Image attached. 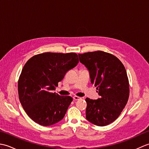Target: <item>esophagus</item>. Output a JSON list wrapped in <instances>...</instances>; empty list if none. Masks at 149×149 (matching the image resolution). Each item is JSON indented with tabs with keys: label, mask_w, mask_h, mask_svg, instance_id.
Segmentation results:
<instances>
[{
	"label": "esophagus",
	"mask_w": 149,
	"mask_h": 149,
	"mask_svg": "<svg viewBox=\"0 0 149 149\" xmlns=\"http://www.w3.org/2000/svg\"><path fill=\"white\" fill-rule=\"evenodd\" d=\"M73 99H74V100H78L81 99V97H78V96H74V97H73Z\"/></svg>",
	"instance_id": "34e87169"
}]
</instances>
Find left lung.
Masks as SVG:
<instances>
[{"label": "left lung", "mask_w": 149, "mask_h": 149, "mask_svg": "<svg viewBox=\"0 0 149 149\" xmlns=\"http://www.w3.org/2000/svg\"><path fill=\"white\" fill-rule=\"evenodd\" d=\"M79 61L90 72L91 83L100 96L86 98V119L105 126L118 118L127 103L129 83L126 70L116 56L101 50L79 54Z\"/></svg>", "instance_id": "8db88e82"}]
</instances>
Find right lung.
<instances>
[{"instance_id":"obj_1","label":"right lung","mask_w":149,"mask_h":149,"mask_svg":"<svg viewBox=\"0 0 149 149\" xmlns=\"http://www.w3.org/2000/svg\"><path fill=\"white\" fill-rule=\"evenodd\" d=\"M78 63V56L74 52H44L33 56L25 64L18 81V97L34 122L49 126L63 118L73 99L52 91Z\"/></svg>"}]
</instances>
